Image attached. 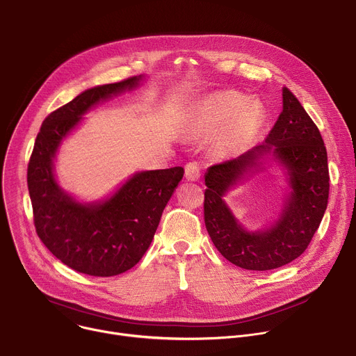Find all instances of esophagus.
Returning <instances> with one entry per match:
<instances>
[{
	"instance_id": "34e87169",
	"label": "esophagus",
	"mask_w": 356,
	"mask_h": 356,
	"mask_svg": "<svg viewBox=\"0 0 356 356\" xmlns=\"http://www.w3.org/2000/svg\"><path fill=\"white\" fill-rule=\"evenodd\" d=\"M201 175V168H200V163L198 162H188L185 165V177L189 181H197Z\"/></svg>"
}]
</instances>
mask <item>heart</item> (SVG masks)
I'll list each match as a JSON object with an SVG mask.
<instances>
[{
  "instance_id": "1",
  "label": "heart",
  "mask_w": 356,
  "mask_h": 356,
  "mask_svg": "<svg viewBox=\"0 0 356 356\" xmlns=\"http://www.w3.org/2000/svg\"><path fill=\"white\" fill-rule=\"evenodd\" d=\"M259 120V106L245 102V98L235 92H215L204 102V129L209 132L224 129L221 143L228 149H236L247 143L257 131Z\"/></svg>"
}]
</instances>
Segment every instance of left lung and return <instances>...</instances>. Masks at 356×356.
I'll list each match as a JSON object with an SVG mask.
<instances>
[{"label": "left lung", "instance_id": "left-lung-1", "mask_svg": "<svg viewBox=\"0 0 356 356\" xmlns=\"http://www.w3.org/2000/svg\"><path fill=\"white\" fill-rule=\"evenodd\" d=\"M282 105L265 143L235 159L215 163L205 174L207 231L224 258L250 270L275 269L302 255L330 197L326 148L318 127L288 88L282 90ZM269 152L290 170L294 191L275 226L264 233H248L236 222L222 195Z\"/></svg>", "mask_w": 356, "mask_h": 356}]
</instances>
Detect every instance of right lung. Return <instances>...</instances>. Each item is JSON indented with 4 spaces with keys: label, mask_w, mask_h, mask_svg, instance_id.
Segmentation results:
<instances>
[{
    "label": "right lung",
    "mask_w": 356,
    "mask_h": 356,
    "mask_svg": "<svg viewBox=\"0 0 356 356\" xmlns=\"http://www.w3.org/2000/svg\"><path fill=\"white\" fill-rule=\"evenodd\" d=\"M140 76L84 91L42 122L29 162L26 182L37 235L71 269L114 277L140 262L152 242L163 208L184 177L182 167L144 171L128 179L108 201L83 205L58 186L52 159L81 115L99 102L136 87Z\"/></svg>",
    "instance_id": "add662e5"
}]
</instances>
